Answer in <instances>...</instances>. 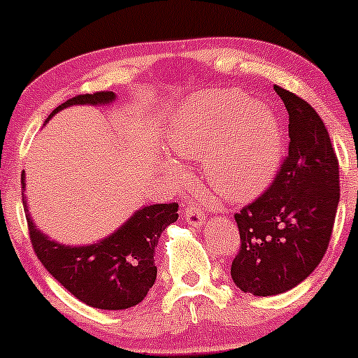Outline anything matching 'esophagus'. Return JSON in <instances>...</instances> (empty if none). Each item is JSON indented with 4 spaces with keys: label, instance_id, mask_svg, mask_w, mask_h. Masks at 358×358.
I'll return each instance as SVG.
<instances>
[{
    "label": "esophagus",
    "instance_id": "34e87169",
    "mask_svg": "<svg viewBox=\"0 0 358 358\" xmlns=\"http://www.w3.org/2000/svg\"><path fill=\"white\" fill-rule=\"evenodd\" d=\"M183 215H185L187 222H189L192 227H196V229H201V227L204 225V220H206L204 213H202L199 208H196V206H189V208H185V213H183Z\"/></svg>",
    "mask_w": 358,
    "mask_h": 358
}]
</instances>
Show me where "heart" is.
<instances>
[{
  "mask_svg": "<svg viewBox=\"0 0 358 358\" xmlns=\"http://www.w3.org/2000/svg\"><path fill=\"white\" fill-rule=\"evenodd\" d=\"M166 145L178 157L202 159L209 189L241 202L258 196L275 176L282 131L266 103L243 90H215L180 107L166 129Z\"/></svg>",
  "mask_w": 358,
  "mask_h": 358,
  "instance_id": "b5f03b06",
  "label": "heart"
}]
</instances>
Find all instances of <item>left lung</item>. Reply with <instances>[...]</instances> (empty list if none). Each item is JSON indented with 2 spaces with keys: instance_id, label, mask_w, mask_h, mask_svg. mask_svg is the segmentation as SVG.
I'll use <instances>...</instances> for the list:
<instances>
[{
  "instance_id": "1",
  "label": "left lung",
  "mask_w": 358,
  "mask_h": 358,
  "mask_svg": "<svg viewBox=\"0 0 358 358\" xmlns=\"http://www.w3.org/2000/svg\"><path fill=\"white\" fill-rule=\"evenodd\" d=\"M289 114V156L263 196L236 215L241 234L234 284L275 296L301 284L326 255L339 202V166L320 115L273 86Z\"/></svg>"
}]
</instances>
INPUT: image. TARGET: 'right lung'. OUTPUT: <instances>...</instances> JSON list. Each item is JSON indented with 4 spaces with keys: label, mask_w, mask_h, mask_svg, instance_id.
Segmentation results:
<instances>
[{
    "label": "right lung",
    "mask_w": 358,
    "mask_h": 358,
    "mask_svg": "<svg viewBox=\"0 0 358 358\" xmlns=\"http://www.w3.org/2000/svg\"><path fill=\"white\" fill-rule=\"evenodd\" d=\"M115 93L99 92L67 100L48 115L72 106H110ZM22 190L25 175L22 173ZM31 243L45 268L72 296L100 310H124L138 305L154 286L157 266L154 255L166 227L178 220V204H150L136 209L110 236L93 244L71 246L53 241L36 227L22 194Z\"/></svg>",
    "instance_id": "obj_1"
}]
</instances>
